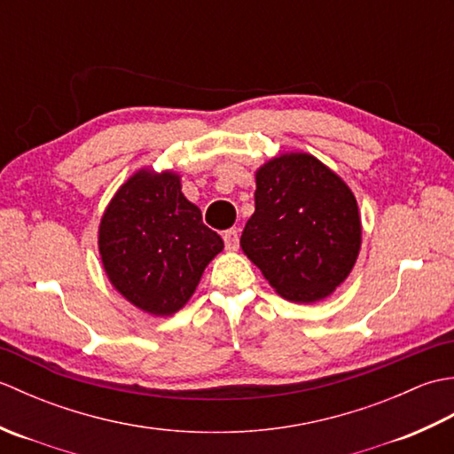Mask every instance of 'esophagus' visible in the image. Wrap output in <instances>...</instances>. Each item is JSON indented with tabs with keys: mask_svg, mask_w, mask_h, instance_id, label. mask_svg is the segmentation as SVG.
I'll return each mask as SVG.
<instances>
[{
	"mask_svg": "<svg viewBox=\"0 0 454 454\" xmlns=\"http://www.w3.org/2000/svg\"><path fill=\"white\" fill-rule=\"evenodd\" d=\"M224 244H226V249L228 252H236L238 246H239V236H238V230L232 228V230H226L224 232Z\"/></svg>",
	"mask_w": 454,
	"mask_h": 454,
	"instance_id": "obj_1",
	"label": "esophagus"
}]
</instances>
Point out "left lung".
I'll use <instances>...</instances> for the list:
<instances>
[{"instance_id":"1","label":"left lung","mask_w":454,"mask_h":454,"mask_svg":"<svg viewBox=\"0 0 454 454\" xmlns=\"http://www.w3.org/2000/svg\"><path fill=\"white\" fill-rule=\"evenodd\" d=\"M255 212L242 232L247 255L278 296L314 304L333 294L361 252L363 226L349 185L308 152L255 169Z\"/></svg>"}]
</instances>
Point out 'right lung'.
<instances>
[{
	"label": "right lung",
	"instance_id": "obj_1",
	"mask_svg": "<svg viewBox=\"0 0 454 454\" xmlns=\"http://www.w3.org/2000/svg\"><path fill=\"white\" fill-rule=\"evenodd\" d=\"M98 246L109 283L150 316L179 312L224 242L183 195L177 171L140 168L105 208Z\"/></svg>",
	"mask_w": 454,
	"mask_h": 454
}]
</instances>
